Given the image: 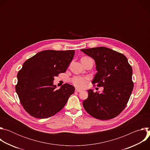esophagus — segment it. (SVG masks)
<instances>
[{"mask_svg": "<svg viewBox=\"0 0 150 150\" xmlns=\"http://www.w3.org/2000/svg\"><path fill=\"white\" fill-rule=\"evenodd\" d=\"M75 91H76V92H78V93H80V92L82 91V90H78V89H76V90H75Z\"/></svg>", "mask_w": 150, "mask_h": 150, "instance_id": "obj_1", "label": "esophagus"}]
</instances>
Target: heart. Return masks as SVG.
Returning a JSON list of instances; mask_svg holds the SVG:
<instances>
[{
	"mask_svg": "<svg viewBox=\"0 0 150 150\" xmlns=\"http://www.w3.org/2000/svg\"><path fill=\"white\" fill-rule=\"evenodd\" d=\"M90 57H83L82 59H89ZM89 80L88 77L87 76H74L71 79V82L74 85V86L78 88H83L85 85H86L87 83L88 82Z\"/></svg>",
	"mask_w": 150,
	"mask_h": 150,
	"instance_id": "obj_1",
	"label": "heart"
}]
</instances>
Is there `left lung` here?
Listing matches in <instances>:
<instances>
[{"instance_id":"1","label":"left lung","mask_w":150,"mask_h":150,"mask_svg":"<svg viewBox=\"0 0 150 150\" xmlns=\"http://www.w3.org/2000/svg\"><path fill=\"white\" fill-rule=\"evenodd\" d=\"M81 51L95 60L98 72L93 84L104 87L100 94L88 90V97L82 103L83 108L96 119L115 118L125 109L133 90L132 67L124 54L109 48L99 47Z\"/></svg>"}]
</instances>
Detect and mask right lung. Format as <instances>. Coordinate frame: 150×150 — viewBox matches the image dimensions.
Listing matches in <instances>:
<instances>
[{
	"label": "right lung",
	"instance_id": "obj_1",
	"mask_svg": "<svg viewBox=\"0 0 150 150\" xmlns=\"http://www.w3.org/2000/svg\"><path fill=\"white\" fill-rule=\"evenodd\" d=\"M75 54L72 50H47L27 59L17 75L16 92L21 104L31 116L47 118L65 106L75 88L69 83L56 89L54 77L65 72Z\"/></svg>",
	"mask_w": 150,
	"mask_h": 150
}]
</instances>
